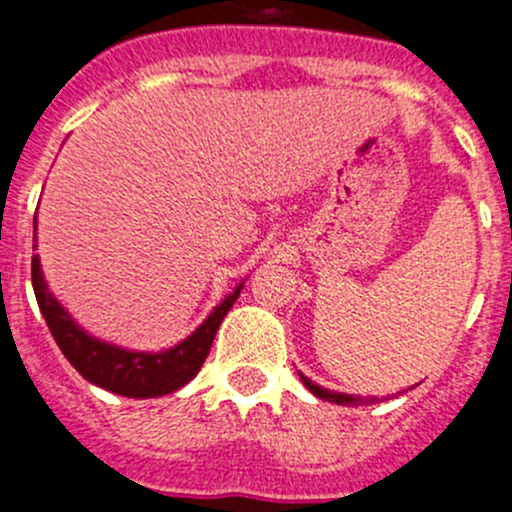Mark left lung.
I'll return each mask as SVG.
<instances>
[{"mask_svg":"<svg viewBox=\"0 0 512 512\" xmlns=\"http://www.w3.org/2000/svg\"><path fill=\"white\" fill-rule=\"evenodd\" d=\"M303 386L308 388V391L313 393L316 398H321V401H328V403H338V406H363V403L368 401V398L363 396H353V393H338V391H328V388L318 386V383H313L311 378L301 376Z\"/></svg>","mask_w":512,"mask_h":512,"instance_id":"1","label":"left lung"}]
</instances>
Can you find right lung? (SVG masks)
<instances>
[{
  "label": "right lung",
  "instance_id": "1",
  "mask_svg": "<svg viewBox=\"0 0 512 512\" xmlns=\"http://www.w3.org/2000/svg\"><path fill=\"white\" fill-rule=\"evenodd\" d=\"M34 224H37V216H34ZM32 286L39 311H42L44 321H47L49 331H52L54 341L62 348L67 361L89 383L126 398H156L186 386L204 366L221 321H224V316L236 303L241 288H244L239 283L234 293H229L211 311V316L189 338H184L179 346L161 353H139L111 346V343H104L84 333L47 288L37 254L32 256Z\"/></svg>",
  "mask_w": 512,
  "mask_h": 512
}]
</instances>
